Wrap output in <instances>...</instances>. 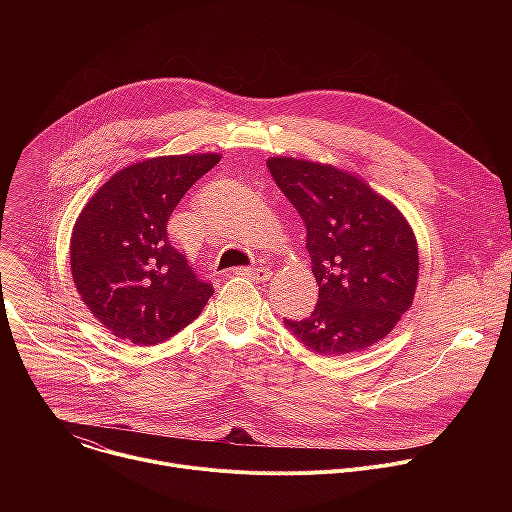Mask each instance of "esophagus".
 I'll list each match as a JSON object with an SVG mask.
<instances>
[{
  "mask_svg": "<svg viewBox=\"0 0 512 512\" xmlns=\"http://www.w3.org/2000/svg\"><path fill=\"white\" fill-rule=\"evenodd\" d=\"M233 273H235V275H247V277H251L253 281H267V279H271V275H273V271H271L269 267H253V269H235Z\"/></svg>",
  "mask_w": 512,
  "mask_h": 512,
  "instance_id": "34e87169",
  "label": "esophagus"
}]
</instances>
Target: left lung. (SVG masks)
<instances>
[{
	"instance_id": "1",
	"label": "left lung",
	"mask_w": 512,
	"mask_h": 512,
	"mask_svg": "<svg viewBox=\"0 0 512 512\" xmlns=\"http://www.w3.org/2000/svg\"><path fill=\"white\" fill-rule=\"evenodd\" d=\"M267 168L306 225L318 283L310 318L285 326L322 356L383 340L411 308L419 277L417 239L403 212L332 164L277 156Z\"/></svg>"
}]
</instances>
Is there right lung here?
Returning <instances> with one entry per match:
<instances>
[{"label":"right lung","mask_w":512,"mask_h":512,"mask_svg":"<svg viewBox=\"0 0 512 512\" xmlns=\"http://www.w3.org/2000/svg\"><path fill=\"white\" fill-rule=\"evenodd\" d=\"M221 154L160 156L115 172L70 235V273L91 314L119 340L152 346L196 320L214 294L170 243L166 225Z\"/></svg>","instance_id":"obj_1"}]
</instances>
